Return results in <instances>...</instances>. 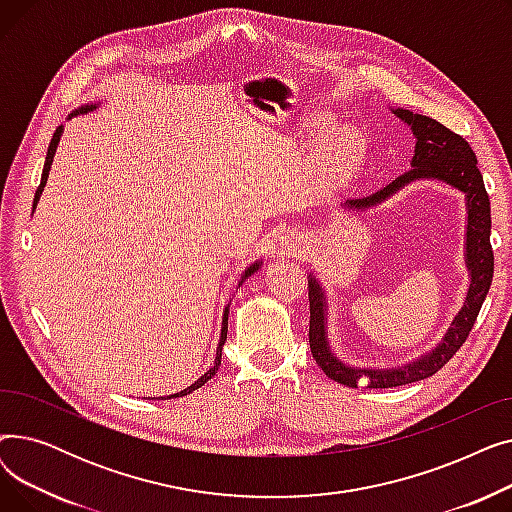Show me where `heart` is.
Returning a JSON list of instances; mask_svg holds the SVG:
<instances>
[{
	"label": "heart",
	"instance_id": "heart-1",
	"mask_svg": "<svg viewBox=\"0 0 512 512\" xmlns=\"http://www.w3.org/2000/svg\"><path fill=\"white\" fill-rule=\"evenodd\" d=\"M361 151H363V145L355 132L351 130L334 132L328 139L326 147L321 149L319 168L332 176H340L357 164Z\"/></svg>",
	"mask_w": 512,
	"mask_h": 512
}]
</instances>
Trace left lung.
I'll return each instance as SVG.
<instances>
[{"mask_svg": "<svg viewBox=\"0 0 512 512\" xmlns=\"http://www.w3.org/2000/svg\"><path fill=\"white\" fill-rule=\"evenodd\" d=\"M394 114L405 120L417 137L415 157H413V170L405 172L380 188L378 193L369 197L353 199L346 205L365 209L390 197L398 188L417 180V178H438L454 188H461L467 195V267L471 270V286L467 292V301L459 315L454 317L452 326L448 328L442 342L434 348L432 353L421 357L413 365H405L400 369H353L342 365L330 351L328 338H326V317H324V294L315 280L309 282V346L315 363L321 367L330 380L344 384L348 388H396L413 384L419 380L429 378L436 371H440L459 348L469 338L473 324L477 321L479 309L486 301V294L492 286L494 278V251L490 245V228H492V215H490V197L483 184V176L477 168V157L471 145L461 137V134L452 132L444 124L434 118H427L421 114H413L409 110H394Z\"/></svg>", "mask_w": 512, "mask_h": 512, "instance_id": "obj_1", "label": "left lung"}]
</instances>
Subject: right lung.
I'll return each instance as SVG.
<instances>
[{
  "instance_id": "right-lung-1",
  "label": "right lung",
  "mask_w": 512,
  "mask_h": 512,
  "mask_svg": "<svg viewBox=\"0 0 512 512\" xmlns=\"http://www.w3.org/2000/svg\"><path fill=\"white\" fill-rule=\"evenodd\" d=\"M89 110H93V105H87V107H80V114L83 112H89ZM78 112H74L72 116H76ZM60 137H62V126H58L56 128V132H53V137H51V143H49V149H47V157H45V166H43V174H41V184L37 186V193H35V201H33V207L37 205V201H39V197H41V193H43V188H45V182H47V176H49V168H51V161H53V155H56V147H58V143H60ZM259 267V263H255V265H251L249 270H245V274H242V280H247L255 270ZM240 280V282H242ZM226 334H228V309L224 311V321H222V338H220V344H218V353H215V363H213V367L205 373V375H201V378L193 384V386H188L186 390H182V392H178V394H172V396H168V398H178V396H184V394H191V392H195L197 388H201L205 382H209L215 373H218V367H220V363H222V346H224V342H226ZM161 400H164V396H161Z\"/></svg>"
}]
</instances>
